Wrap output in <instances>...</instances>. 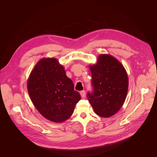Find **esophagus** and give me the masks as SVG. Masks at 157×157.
<instances>
[{
	"mask_svg": "<svg viewBox=\"0 0 157 157\" xmlns=\"http://www.w3.org/2000/svg\"><path fill=\"white\" fill-rule=\"evenodd\" d=\"M80 96H81L82 98H84L85 96H86V92H85V90H82V91H80Z\"/></svg>",
	"mask_w": 157,
	"mask_h": 157,
	"instance_id": "1",
	"label": "esophagus"
}]
</instances>
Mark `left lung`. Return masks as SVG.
Returning a JSON list of instances; mask_svg holds the SVG:
<instances>
[{"mask_svg":"<svg viewBox=\"0 0 157 157\" xmlns=\"http://www.w3.org/2000/svg\"><path fill=\"white\" fill-rule=\"evenodd\" d=\"M93 92L87 98L95 113L108 118L116 114L124 104L128 88L126 71L113 56L101 54L96 64L90 66Z\"/></svg>","mask_w":157,"mask_h":157,"instance_id":"1","label":"left lung"}]
</instances>
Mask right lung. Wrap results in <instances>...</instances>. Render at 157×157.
Returning <instances> with one entry per match:
<instances>
[{"instance_id": "add662e5", "label": "right lung", "mask_w": 157, "mask_h": 157, "mask_svg": "<svg viewBox=\"0 0 157 157\" xmlns=\"http://www.w3.org/2000/svg\"><path fill=\"white\" fill-rule=\"evenodd\" d=\"M27 90L36 109L46 119L54 122L67 120L80 99L63 65L56 58H42L31 71Z\"/></svg>"}]
</instances>
